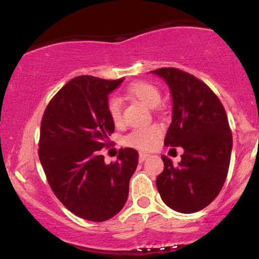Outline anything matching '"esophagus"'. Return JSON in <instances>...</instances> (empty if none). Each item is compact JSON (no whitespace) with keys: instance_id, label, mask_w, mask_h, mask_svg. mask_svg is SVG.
Instances as JSON below:
<instances>
[{"instance_id":"obj_1","label":"esophagus","mask_w":259,"mask_h":259,"mask_svg":"<svg viewBox=\"0 0 259 259\" xmlns=\"http://www.w3.org/2000/svg\"><path fill=\"white\" fill-rule=\"evenodd\" d=\"M147 157H150V154L144 153V152H140L139 153V162H144V160L146 159Z\"/></svg>"}]
</instances>
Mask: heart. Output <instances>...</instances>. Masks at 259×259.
<instances>
[{"mask_svg":"<svg viewBox=\"0 0 259 259\" xmlns=\"http://www.w3.org/2000/svg\"><path fill=\"white\" fill-rule=\"evenodd\" d=\"M127 95L148 107H156L160 101V91L148 81H136L127 88ZM107 112L114 125L121 124V102L117 97H111L107 102ZM163 129L158 124L135 127L124 139L127 146L147 151L153 148L162 136Z\"/></svg>","mask_w":259,"mask_h":259,"instance_id":"b5f03b06","label":"heart"}]
</instances>
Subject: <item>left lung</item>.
<instances>
[{"label": "left lung", "instance_id": "8db88e82", "mask_svg": "<svg viewBox=\"0 0 259 259\" xmlns=\"http://www.w3.org/2000/svg\"><path fill=\"white\" fill-rule=\"evenodd\" d=\"M151 73L165 80L173 99L164 145L184 148L178 165L162 156L164 169L157 177V189L171 209L198 212L218 196L227 179L233 148L227 113L214 92L192 74L178 68Z\"/></svg>", "mask_w": 259, "mask_h": 259}]
</instances>
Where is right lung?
<instances>
[{"instance_id":"obj_1","label":"right lung","mask_w":259,"mask_h":259,"mask_svg":"<svg viewBox=\"0 0 259 259\" xmlns=\"http://www.w3.org/2000/svg\"><path fill=\"white\" fill-rule=\"evenodd\" d=\"M123 80L76 76L53 96L41 120L38 158L46 179L63 206L86 221L105 222L120 212L138 167L134 148H120L111 164L100 152L114 132L108 95Z\"/></svg>"}]
</instances>
